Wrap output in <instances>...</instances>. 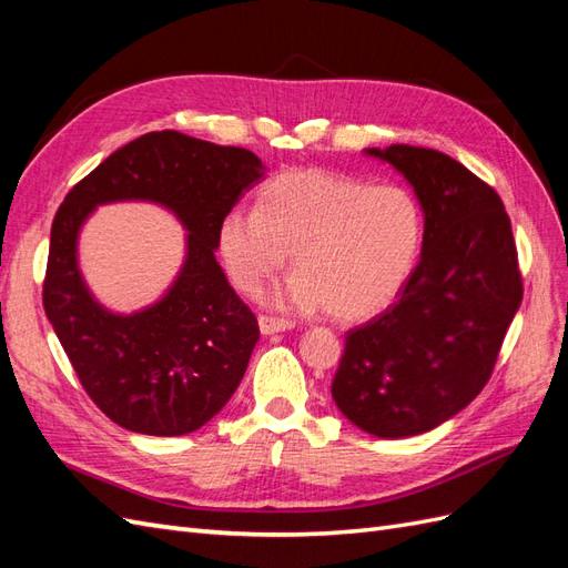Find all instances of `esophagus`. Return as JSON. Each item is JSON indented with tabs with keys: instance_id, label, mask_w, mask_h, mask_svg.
Masks as SVG:
<instances>
[{
	"instance_id": "esophagus-1",
	"label": "esophagus",
	"mask_w": 568,
	"mask_h": 568,
	"mask_svg": "<svg viewBox=\"0 0 568 568\" xmlns=\"http://www.w3.org/2000/svg\"><path fill=\"white\" fill-rule=\"evenodd\" d=\"M295 324L287 322V318H278V316H268V314H261L258 316V328L264 336H271V333H281V331H290Z\"/></svg>"
}]
</instances>
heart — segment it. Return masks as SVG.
Wrapping results in <instances>:
<instances>
[{
    "label": "heart",
    "mask_w": 568,
    "mask_h": 568,
    "mask_svg": "<svg viewBox=\"0 0 568 568\" xmlns=\"http://www.w3.org/2000/svg\"><path fill=\"white\" fill-rule=\"evenodd\" d=\"M423 232V206L410 189L295 170L261 189L258 206L227 211L217 244L230 281L244 295L261 293L293 252L297 271L275 300L359 322L398 297Z\"/></svg>",
    "instance_id": "1"
}]
</instances>
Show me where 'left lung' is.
<instances>
[{"mask_svg":"<svg viewBox=\"0 0 568 568\" xmlns=\"http://www.w3.org/2000/svg\"><path fill=\"white\" fill-rule=\"evenodd\" d=\"M365 153L413 186L423 254L396 304L347 331L331 396L362 432L403 439L439 427L485 388L523 283L511 221L489 184L419 145Z\"/></svg>","mask_w":568,"mask_h":568,"instance_id":"obj_1","label":"left lung"}]
</instances>
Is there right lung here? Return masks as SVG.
Masks as SVG:
<instances>
[{
  "instance_id": "right-lung-1",
  "label": "right lung",
  "mask_w": 568,
  "mask_h": 568,
  "mask_svg": "<svg viewBox=\"0 0 568 568\" xmlns=\"http://www.w3.org/2000/svg\"><path fill=\"white\" fill-rule=\"evenodd\" d=\"M246 149L180 132L122 145L54 215L42 304L85 394L120 427L149 436L196 432L225 408L258 341L252 310L215 261L227 211L264 178ZM149 200L187 230L185 261L164 297L132 315L103 308L78 268V235L98 205Z\"/></svg>"
}]
</instances>
